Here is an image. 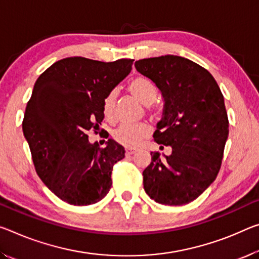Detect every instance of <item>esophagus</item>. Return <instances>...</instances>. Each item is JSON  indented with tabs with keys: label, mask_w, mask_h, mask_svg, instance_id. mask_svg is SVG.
Returning a JSON list of instances; mask_svg holds the SVG:
<instances>
[{
	"label": "esophagus",
	"mask_w": 259,
	"mask_h": 259,
	"mask_svg": "<svg viewBox=\"0 0 259 259\" xmlns=\"http://www.w3.org/2000/svg\"><path fill=\"white\" fill-rule=\"evenodd\" d=\"M136 149H129V147H128V149H125V154L126 155H131V154H134V153H136Z\"/></svg>",
	"instance_id": "esophagus-1"
}]
</instances>
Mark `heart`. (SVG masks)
<instances>
[{
    "label": "heart",
    "instance_id": "1",
    "mask_svg": "<svg viewBox=\"0 0 259 259\" xmlns=\"http://www.w3.org/2000/svg\"><path fill=\"white\" fill-rule=\"evenodd\" d=\"M126 89L131 96L141 101L143 105H146V108L151 114L157 113V108H154L151 104L157 98L158 90L150 78L142 75L131 78ZM115 102H116L115 91L108 92L102 100V113L108 120H112L114 117ZM150 133L151 128L145 122L125 123L114 131L113 138L118 144L131 149V147H136L143 139L149 136Z\"/></svg>",
    "mask_w": 259,
    "mask_h": 259
}]
</instances>
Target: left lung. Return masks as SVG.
<instances>
[{"instance_id": "left-lung-1", "label": "left lung", "mask_w": 259, "mask_h": 259, "mask_svg": "<svg viewBox=\"0 0 259 259\" xmlns=\"http://www.w3.org/2000/svg\"><path fill=\"white\" fill-rule=\"evenodd\" d=\"M135 67L162 93L163 118L153 137L158 144L171 146L166 159L151 152L143 171L144 189L157 203L188 204L220 170L229 124L224 96L206 69L181 56L138 60Z\"/></svg>"}]
</instances>
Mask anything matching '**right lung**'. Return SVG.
<instances>
[{
	"instance_id": "obj_1",
	"label": "right lung",
	"mask_w": 259,
	"mask_h": 259,
	"mask_svg": "<svg viewBox=\"0 0 259 259\" xmlns=\"http://www.w3.org/2000/svg\"><path fill=\"white\" fill-rule=\"evenodd\" d=\"M134 60L101 62L73 56L36 79L23 118L32 161L46 187L63 202L90 205L112 187L113 166L124 149L113 139L100 147L89 134L104 120L102 100L131 70Z\"/></svg>"
}]
</instances>
